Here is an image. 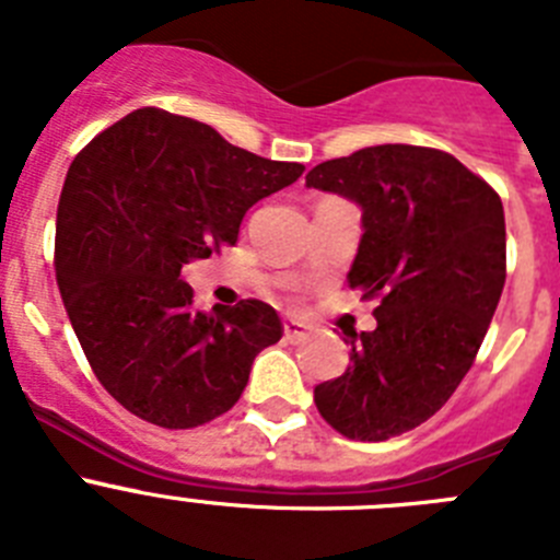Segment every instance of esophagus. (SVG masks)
Masks as SVG:
<instances>
[{"label": "esophagus", "instance_id": "esophagus-1", "mask_svg": "<svg viewBox=\"0 0 560 560\" xmlns=\"http://www.w3.org/2000/svg\"><path fill=\"white\" fill-rule=\"evenodd\" d=\"M283 336H285V341H291V345H300V341L308 339V325L289 319V323L283 325Z\"/></svg>", "mask_w": 560, "mask_h": 560}]
</instances>
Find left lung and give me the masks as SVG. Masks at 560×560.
Masks as SVG:
<instances>
[{
    "label": "left lung",
    "instance_id": "1",
    "mask_svg": "<svg viewBox=\"0 0 560 560\" xmlns=\"http://www.w3.org/2000/svg\"><path fill=\"white\" fill-rule=\"evenodd\" d=\"M305 185L361 207L350 289L381 296L375 330L314 404L350 440H389L432 418L471 370L504 289V210L452 153L373 145L308 171Z\"/></svg>",
    "mask_w": 560,
    "mask_h": 560
}]
</instances>
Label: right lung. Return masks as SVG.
Instances as JSON below:
<instances>
[{
  "label": "right lung",
  "mask_w": 560,
  "mask_h": 560,
  "mask_svg": "<svg viewBox=\"0 0 560 560\" xmlns=\"http://www.w3.org/2000/svg\"><path fill=\"white\" fill-rule=\"evenodd\" d=\"M303 171L162 108L126 114L69 165L56 280L89 364L128 412L192 429L235 407L283 325L260 300L199 311L185 266L235 244L246 210Z\"/></svg>",
  "instance_id": "right-lung-1"
}]
</instances>
